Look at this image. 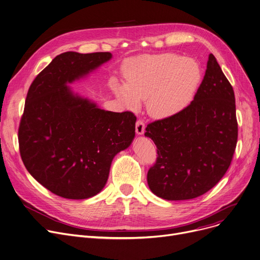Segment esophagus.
Listing matches in <instances>:
<instances>
[{
  "label": "esophagus",
  "mask_w": 260,
  "mask_h": 260,
  "mask_svg": "<svg viewBox=\"0 0 260 260\" xmlns=\"http://www.w3.org/2000/svg\"><path fill=\"white\" fill-rule=\"evenodd\" d=\"M135 132L138 135H143L145 132V123L142 121V119H138L135 125Z\"/></svg>",
  "instance_id": "obj_1"
}]
</instances>
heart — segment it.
<instances>
[{
    "instance_id": "heart-1",
    "label": "heart",
    "mask_w": 260,
    "mask_h": 260,
    "mask_svg": "<svg viewBox=\"0 0 260 260\" xmlns=\"http://www.w3.org/2000/svg\"><path fill=\"white\" fill-rule=\"evenodd\" d=\"M126 84L112 81L115 95L129 109L148 99V111L169 117L182 111L192 100L202 79V70L192 58L177 54L138 57L125 71Z\"/></svg>"
}]
</instances>
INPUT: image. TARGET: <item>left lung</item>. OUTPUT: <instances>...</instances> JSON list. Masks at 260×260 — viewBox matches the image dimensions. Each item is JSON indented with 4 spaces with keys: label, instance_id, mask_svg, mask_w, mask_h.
I'll return each mask as SVG.
<instances>
[{
    "label": "left lung",
    "instance_id": "obj_1",
    "mask_svg": "<svg viewBox=\"0 0 260 260\" xmlns=\"http://www.w3.org/2000/svg\"><path fill=\"white\" fill-rule=\"evenodd\" d=\"M145 135L157 147L156 164L147 176L157 197L193 199L221 180L235 151L237 121L233 88L212 54L191 103L149 124Z\"/></svg>",
    "mask_w": 260,
    "mask_h": 260
}]
</instances>
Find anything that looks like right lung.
Here are the masks:
<instances>
[{"instance_id":"obj_1","label":"right lung","mask_w":260,"mask_h":260,"mask_svg":"<svg viewBox=\"0 0 260 260\" xmlns=\"http://www.w3.org/2000/svg\"><path fill=\"white\" fill-rule=\"evenodd\" d=\"M111 58L109 52L62 53L28 90L18 129L19 152L31 176L59 197L83 200L98 194L114 156L134 139L132 112L99 108L68 85Z\"/></svg>"}]
</instances>
